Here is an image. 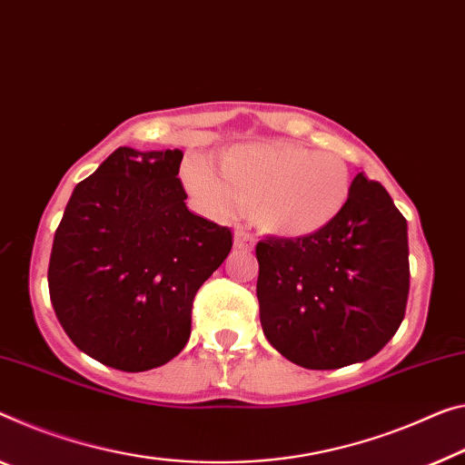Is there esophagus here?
<instances>
[{"label": "esophagus", "mask_w": 465, "mask_h": 465, "mask_svg": "<svg viewBox=\"0 0 465 465\" xmlns=\"http://www.w3.org/2000/svg\"><path fill=\"white\" fill-rule=\"evenodd\" d=\"M253 245H255V237L252 232L242 231V228H237V231H234V247L242 249V252H249V249H253Z\"/></svg>", "instance_id": "1"}]
</instances>
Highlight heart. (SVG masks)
<instances>
[{
  "mask_svg": "<svg viewBox=\"0 0 465 465\" xmlns=\"http://www.w3.org/2000/svg\"><path fill=\"white\" fill-rule=\"evenodd\" d=\"M218 176L205 162L187 168L193 195L216 216L255 203V218L282 237H305L331 224L351 193L347 162L291 143L241 145L224 153Z\"/></svg>",
  "mask_w": 465,
  "mask_h": 465,
  "instance_id": "obj_1",
  "label": "heart"
}]
</instances>
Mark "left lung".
Segmentation results:
<instances>
[{
  "label": "left lung",
  "instance_id": "1",
  "mask_svg": "<svg viewBox=\"0 0 465 465\" xmlns=\"http://www.w3.org/2000/svg\"><path fill=\"white\" fill-rule=\"evenodd\" d=\"M257 302L263 334L307 370L366 361L395 337L410 292L407 223L360 173L339 216L305 237H266Z\"/></svg>",
  "mask_w": 465,
  "mask_h": 465
}]
</instances>
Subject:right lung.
Returning a JSON list of instances; mask_svg holds the SVG:
<instances>
[{"mask_svg": "<svg viewBox=\"0 0 465 465\" xmlns=\"http://www.w3.org/2000/svg\"><path fill=\"white\" fill-rule=\"evenodd\" d=\"M183 152L118 147L74 187L47 282L74 345L105 366L145 372L183 351L193 299L232 247L228 226L191 213Z\"/></svg>", "mask_w": 465, "mask_h": 465, "instance_id": "right-lung-1", "label": "right lung"}]
</instances>
